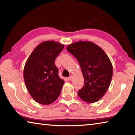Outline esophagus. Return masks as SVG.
<instances>
[{"mask_svg": "<svg viewBox=\"0 0 135 135\" xmlns=\"http://www.w3.org/2000/svg\"><path fill=\"white\" fill-rule=\"evenodd\" d=\"M68 80H69V81H71L72 80H73V76H70L68 78Z\"/></svg>", "mask_w": 135, "mask_h": 135, "instance_id": "1", "label": "esophagus"}]
</instances>
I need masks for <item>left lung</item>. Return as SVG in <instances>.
I'll list each match as a JSON object with an SVG mask.
<instances>
[{
	"mask_svg": "<svg viewBox=\"0 0 135 135\" xmlns=\"http://www.w3.org/2000/svg\"><path fill=\"white\" fill-rule=\"evenodd\" d=\"M80 66L84 86L79 90V97L93 103L103 97L108 90L113 76V65L104 50L90 41H79L67 46Z\"/></svg>",
	"mask_w": 135,
	"mask_h": 135,
	"instance_id": "8db88e82",
	"label": "left lung"
}]
</instances>
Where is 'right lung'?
Masks as SVG:
<instances>
[{"mask_svg": "<svg viewBox=\"0 0 135 135\" xmlns=\"http://www.w3.org/2000/svg\"><path fill=\"white\" fill-rule=\"evenodd\" d=\"M64 45L54 40L45 41L36 47L24 68L27 89L33 99L42 105H49L60 95L64 84L58 76L55 60Z\"/></svg>", "mask_w": 135, "mask_h": 135, "instance_id": "obj_1", "label": "right lung"}]
</instances>
